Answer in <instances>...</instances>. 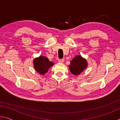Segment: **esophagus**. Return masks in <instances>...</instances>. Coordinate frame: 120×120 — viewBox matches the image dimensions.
<instances>
[{"label":"esophagus","instance_id":"obj_1","mask_svg":"<svg viewBox=\"0 0 120 120\" xmlns=\"http://www.w3.org/2000/svg\"><path fill=\"white\" fill-rule=\"evenodd\" d=\"M58 61L59 63H63L64 62V59H59Z\"/></svg>","mask_w":120,"mask_h":120}]
</instances>
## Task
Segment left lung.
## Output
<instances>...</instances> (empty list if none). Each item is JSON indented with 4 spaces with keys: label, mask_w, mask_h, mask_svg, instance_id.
<instances>
[{
    "label": "left lung",
    "mask_w": 120,
    "mask_h": 120,
    "mask_svg": "<svg viewBox=\"0 0 120 120\" xmlns=\"http://www.w3.org/2000/svg\"><path fill=\"white\" fill-rule=\"evenodd\" d=\"M68 67L71 74L78 76L87 68V62L85 58L77 55L70 61V64Z\"/></svg>",
    "instance_id": "obj_1"
}]
</instances>
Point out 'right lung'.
I'll use <instances>...</instances> for the list:
<instances>
[{"label": "right lung", "mask_w": 120, "mask_h": 120, "mask_svg": "<svg viewBox=\"0 0 120 120\" xmlns=\"http://www.w3.org/2000/svg\"><path fill=\"white\" fill-rule=\"evenodd\" d=\"M33 62L34 67L36 71L40 75H43L48 71L49 68L54 65V62L49 61L46 57L41 56L34 59Z\"/></svg>", "instance_id": "add662e5"}]
</instances>
